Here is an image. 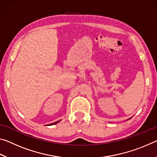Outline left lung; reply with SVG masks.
<instances>
[{
    "instance_id": "obj_1",
    "label": "left lung",
    "mask_w": 157,
    "mask_h": 157,
    "mask_svg": "<svg viewBox=\"0 0 157 157\" xmlns=\"http://www.w3.org/2000/svg\"><path fill=\"white\" fill-rule=\"evenodd\" d=\"M129 119H130V118H129Z\"/></svg>"
}]
</instances>
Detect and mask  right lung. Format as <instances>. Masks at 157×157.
<instances>
[{
  "label": "right lung",
  "instance_id": "right-lung-1",
  "mask_svg": "<svg viewBox=\"0 0 157 157\" xmlns=\"http://www.w3.org/2000/svg\"><path fill=\"white\" fill-rule=\"evenodd\" d=\"M60 121H56L55 123H51V124H47L48 126H50V125H52V124H57V123H59Z\"/></svg>",
  "mask_w": 157,
  "mask_h": 157
}]
</instances>
